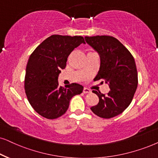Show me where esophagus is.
<instances>
[{
  "label": "esophagus",
  "instance_id": "obj_1",
  "mask_svg": "<svg viewBox=\"0 0 158 158\" xmlns=\"http://www.w3.org/2000/svg\"><path fill=\"white\" fill-rule=\"evenodd\" d=\"M91 91L89 89H87V88H84L83 89V93L84 94H87V93H90Z\"/></svg>",
  "mask_w": 158,
  "mask_h": 158
}]
</instances>
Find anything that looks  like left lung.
<instances>
[{"mask_svg": "<svg viewBox=\"0 0 158 158\" xmlns=\"http://www.w3.org/2000/svg\"><path fill=\"white\" fill-rule=\"evenodd\" d=\"M85 42L100 57V67L95 80H104L110 91L103 94L93 91L99 102L91 111L102 118L121 114L130 105L138 85V73L134 57L118 39L108 35L85 37Z\"/></svg>", "mask_w": 158, "mask_h": 158, "instance_id": "left-lung-1", "label": "left lung"}]
</instances>
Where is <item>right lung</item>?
I'll return each instance as SVG.
<instances>
[{
	"label": "right lung",
	"mask_w": 158,
	"mask_h": 158,
	"mask_svg": "<svg viewBox=\"0 0 158 158\" xmlns=\"http://www.w3.org/2000/svg\"><path fill=\"white\" fill-rule=\"evenodd\" d=\"M85 44L81 36L53 35L43 41L30 55L26 67L24 89L30 105L47 119H56L67 112L72 98L83 92V85H59L61 69L75 48Z\"/></svg>",
	"instance_id": "right-lung-1"
}]
</instances>
